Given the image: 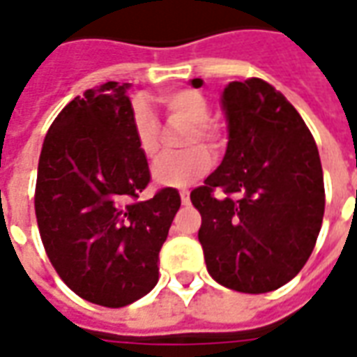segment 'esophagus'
<instances>
[{
	"label": "esophagus",
	"mask_w": 357,
	"mask_h": 357,
	"mask_svg": "<svg viewBox=\"0 0 357 357\" xmlns=\"http://www.w3.org/2000/svg\"><path fill=\"white\" fill-rule=\"evenodd\" d=\"M179 197H181V202H183V204H189V191H187V189L179 191Z\"/></svg>",
	"instance_id": "1"
}]
</instances>
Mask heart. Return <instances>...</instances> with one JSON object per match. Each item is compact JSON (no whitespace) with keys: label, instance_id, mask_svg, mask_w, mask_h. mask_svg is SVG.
Masks as SVG:
<instances>
[{"label":"heart","instance_id":"1","mask_svg":"<svg viewBox=\"0 0 357 357\" xmlns=\"http://www.w3.org/2000/svg\"><path fill=\"white\" fill-rule=\"evenodd\" d=\"M162 105L170 116L191 124V130L187 132L185 145H195L197 141H201L208 149H218L220 133L216 126L208 122L210 105L201 91L197 89L174 91L164 97ZM132 130L143 156L149 160H155L160 153V126L153 109L145 101L133 102ZM210 166H212V156L208 151L202 147H191L178 155L164 156L155 166L153 178L158 185L185 187L204 176L210 170Z\"/></svg>","mask_w":357,"mask_h":357}]
</instances>
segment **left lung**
<instances>
[{"label":"left lung","instance_id":"obj_1","mask_svg":"<svg viewBox=\"0 0 357 357\" xmlns=\"http://www.w3.org/2000/svg\"><path fill=\"white\" fill-rule=\"evenodd\" d=\"M222 109L224 160L191 191L199 241L214 281L262 294L289 283L314 250L325 212L321 160L298 110L268 82L227 84Z\"/></svg>","mask_w":357,"mask_h":357}]
</instances>
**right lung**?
I'll list each match as a JSON object with an SVG mask.
<instances>
[{
    "label": "right lung",
    "mask_w": 357,
    "mask_h": 357,
    "mask_svg": "<svg viewBox=\"0 0 357 357\" xmlns=\"http://www.w3.org/2000/svg\"><path fill=\"white\" fill-rule=\"evenodd\" d=\"M130 84L74 97L43 139L36 218L47 258L78 296L107 307L155 289L158 252L181 199L172 187L132 202L151 179L132 130Z\"/></svg>",
    "instance_id": "1"
}]
</instances>
